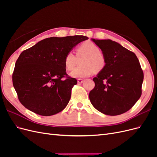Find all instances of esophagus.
<instances>
[{
	"instance_id": "obj_1",
	"label": "esophagus",
	"mask_w": 157,
	"mask_h": 157,
	"mask_svg": "<svg viewBox=\"0 0 157 157\" xmlns=\"http://www.w3.org/2000/svg\"><path fill=\"white\" fill-rule=\"evenodd\" d=\"M83 82H84V80H83L82 79H78V80H77V82L79 83V84H81V83H82Z\"/></svg>"
}]
</instances>
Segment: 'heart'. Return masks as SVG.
Wrapping results in <instances>:
<instances>
[{
	"mask_svg": "<svg viewBox=\"0 0 157 157\" xmlns=\"http://www.w3.org/2000/svg\"><path fill=\"white\" fill-rule=\"evenodd\" d=\"M76 56L73 52H69L65 55L64 65L68 71L73 70L77 63V58L80 60L81 66L75 69L70 73L74 78H84L90 77L92 73H99L105 67L106 58L99 47L92 42H85L80 44L76 51Z\"/></svg>",
	"mask_w": 157,
	"mask_h": 157,
	"instance_id": "heart-1",
	"label": "heart"
}]
</instances>
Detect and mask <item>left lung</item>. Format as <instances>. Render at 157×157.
Segmentation results:
<instances>
[{
    "mask_svg": "<svg viewBox=\"0 0 157 157\" xmlns=\"http://www.w3.org/2000/svg\"><path fill=\"white\" fill-rule=\"evenodd\" d=\"M105 55V67L93 78L94 88L89 98L105 115L115 116L128 111L141 95L144 72L136 54L110 39H92Z\"/></svg>",
    "mask_w": 157,
    "mask_h": 157,
    "instance_id": "obj_1",
    "label": "left lung"
}]
</instances>
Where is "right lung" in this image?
Returning <instances> with one entry per match:
<instances>
[{
  "label": "right lung",
  "mask_w": 157,
  "mask_h": 157,
  "mask_svg": "<svg viewBox=\"0 0 157 157\" xmlns=\"http://www.w3.org/2000/svg\"><path fill=\"white\" fill-rule=\"evenodd\" d=\"M87 39L82 35L47 38L21 52L16 62L12 82L23 106L42 116L63 110L77 83L75 78L67 77L65 56Z\"/></svg>",
  "instance_id": "obj_1"
}]
</instances>
